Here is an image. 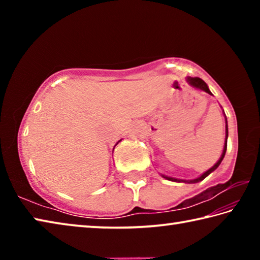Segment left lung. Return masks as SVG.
Wrapping results in <instances>:
<instances>
[{
  "instance_id": "1",
  "label": "left lung",
  "mask_w": 260,
  "mask_h": 260,
  "mask_svg": "<svg viewBox=\"0 0 260 260\" xmlns=\"http://www.w3.org/2000/svg\"><path fill=\"white\" fill-rule=\"evenodd\" d=\"M188 81H189V83H190L191 86L196 87V88H200V89L204 90V91H206V93H209V94L212 95V93H211L210 89H209L208 85H206V83H205L203 80H202L201 78H197V77H195V78H191V77H189V78H188ZM227 136H228V128H227V120H226V143H225V148H223V152H222V155H221V157H220V159L217 161V164H214V166L211 167V169H210L209 171H206V172H205L204 174H202L200 178L193 179V180H178V179H173V178H169V177H164V178H166L167 180H171V181H177V182H188V183H195V182H199V181H202V180H204L206 177H208V175H209L211 172H213V171H214L215 169H217V167L220 165V162H221V160L223 159V157H225L226 149H227Z\"/></svg>"
}]
</instances>
